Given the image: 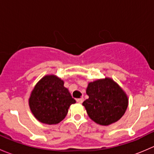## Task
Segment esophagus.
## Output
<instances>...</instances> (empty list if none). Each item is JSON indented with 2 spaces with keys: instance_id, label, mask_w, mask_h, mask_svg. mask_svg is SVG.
Instances as JSON below:
<instances>
[{
  "instance_id": "1",
  "label": "esophagus",
  "mask_w": 154,
  "mask_h": 154,
  "mask_svg": "<svg viewBox=\"0 0 154 154\" xmlns=\"http://www.w3.org/2000/svg\"><path fill=\"white\" fill-rule=\"evenodd\" d=\"M77 102L79 103H82L83 102V97H81V98L77 99Z\"/></svg>"
}]
</instances>
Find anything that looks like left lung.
<instances>
[{"label": "left lung", "mask_w": 154, "mask_h": 154, "mask_svg": "<svg viewBox=\"0 0 154 154\" xmlns=\"http://www.w3.org/2000/svg\"><path fill=\"white\" fill-rule=\"evenodd\" d=\"M88 98L83 103L87 114L95 123L108 126L118 122L128 106V97L116 82L109 77L88 83Z\"/></svg>", "instance_id": "obj_1"}]
</instances>
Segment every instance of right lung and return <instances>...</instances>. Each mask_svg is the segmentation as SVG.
<instances>
[{"label":"right lung","mask_w":154,"mask_h":154,"mask_svg":"<svg viewBox=\"0 0 154 154\" xmlns=\"http://www.w3.org/2000/svg\"><path fill=\"white\" fill-rule=\"evenodd\" d=\"M28 102L34 117L41 123L51 125L62 122L76 100L64 86L62 79L54 74H48L34 86Z\"/></svg>","instance_id":"add662e5"}]
</instances>
